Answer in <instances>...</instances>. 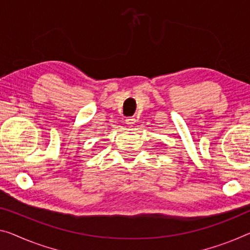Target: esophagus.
Here are the masks:
<instances>
[{
    "mask_svg": "<svg viewBox=\"0 0 250 250\" xmlns=\"http://www.w3.org/2000/svg\"><path fill=\"white\" fill-rule=\"evenodd\" d=\"M136 123V118L135 117H127L126 118V124L127 125H134Z\"/></svg>",
    "mask_w": 250,
    "mask_h": 250,
    "instance_id": "34e87169",
    "label": "esophagus"
}]
</instances>
